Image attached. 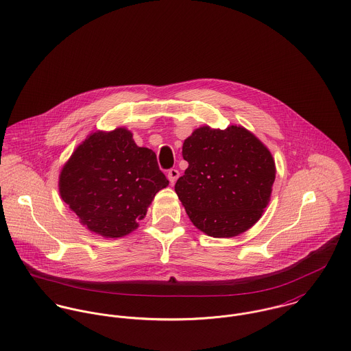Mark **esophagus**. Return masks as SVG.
Masks as SVG:
<instances>
[{
  "label": "esophagus",
  "mask_w": 351,
  "mask_h": 351,
  "mask_svg": "<svg viewBox=\"0 0 351 351\" xmlns=\"http://www.w3.org/2000/svg\"><path fill=\"white\" fill-rule=\"evenodd\" d=\"M178 177H180V171H178L177 169H170V170L167 171V178H169V181H170L171 184H174V182L178 180Z\"/></svg>",
  "instance_id": "34e87169"
}]
</instances>
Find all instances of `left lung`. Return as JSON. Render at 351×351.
<instances>
[{"instance_id": "8db88e82", "label": "left lung", "mask_w": 351, "mask_h": 351, "mask_svg": "<svg viewBox=\"0 0 351 351\" xmlns=\"http://www.w3.org/2000/svg\"><path fill=\"white\" fill-rule=\"evenodd\" d=\"M189 163L176 193L192 223L213 238L237 237L252 227L270 200L276 166L251 132L231 125L201 127L182 146Z\"/></svg>"}]
</instances>
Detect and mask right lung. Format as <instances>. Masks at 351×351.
Listing matches in <instances>:
<instances>
[{"instance_id":"obj_1","label":"right lung","mask_w":351,"mask_h":351,"mask_svg":"<svg viewBox=\"0 0 351 351\" xmlns=\"http://www.w3.org/2000/svg\"><path fill=\"white\" fill-rule=\"evenodd\" d=\"M167 185L155 152L138 147L124 128L90 135L59 178L62 200L90 231L106 238L135 230L154 196Z\"/></svg>"}]
</instances>
